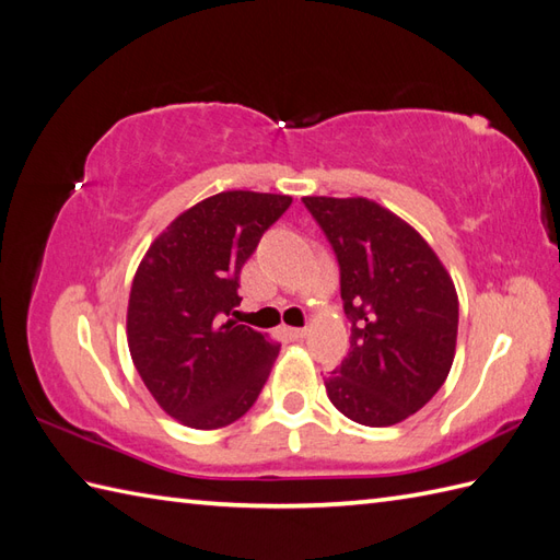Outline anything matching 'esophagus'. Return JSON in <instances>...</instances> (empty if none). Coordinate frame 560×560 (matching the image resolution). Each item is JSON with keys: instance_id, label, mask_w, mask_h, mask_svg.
Listing matches in <instances>:
<instances>
[{"instance_id": "1", "label": "esophagus", "mask_w": 560, "mask_h": 560, "mask_svg": "<svg viewBox=\"0 0 560 560\" xmlns=\"http://www.w3.org/2000/svg\"><path fill=\"white\" fill-rule=\"evenodd\" d=\"M283 331H287V337L293 339V341H299V339H303L307 335V329H299V327H287Z\"/></svg>"}]
</instances>
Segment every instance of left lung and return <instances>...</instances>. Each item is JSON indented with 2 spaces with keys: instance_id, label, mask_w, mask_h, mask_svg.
Returning <instances> with one entry per match:
<instances>
[{
  "instance_id": "left-lung-1",
  "label": "left lung",
  "mask_w": 560,
  "mask_h": 560,
  "mask_svg": "<svg viewBox=\"0 0 560 560\" xmlns=\"http://www.w3.org/2000/svg\"><path fill=\"white\" fill-rule=\"evenodd\" d=\"M325 231L351 319L349 355L325 380L347 419L385 428L425 407L455 361L459 301L433 247L365 197H303Z\"/></svg>"
}]
</instances>
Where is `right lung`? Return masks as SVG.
<instances>
[{"label": "right lung", "instance_id": "1", "mask_svg": "<svg viewBox=\"0 0 560 560\" xmlns=\"http://www.w3.org/2000/svg\"><path fill=\"white\" fill-rule=\"evenodd\" d=\"M289 195L231 189L183 211L147 249L127 305V343L159 407L213 431L253 407L279 343L237 325V279Z\"/></svg>", "mask_w": 560, "mask_h": 560}]
</instances>
